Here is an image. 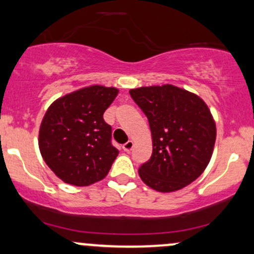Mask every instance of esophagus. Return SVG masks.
Masks as SVG:
<instances>
[{"label":"esophagus","mask_w":254,"mask_h":254,"mask_svg":"<svg viewBox=\"0 0 254 254\" xmlns=\"http://www.w3.org/2000/svg\"><path fill=\"white\" fill-rule=\"evenodd\" d=\"M122 148H124V150L126 152H129L130 150H132V148H133V141L132 140H128L126 144H124V146H122Z\"/></svg>","instance_id":"esophagus-1"}]
</instances>
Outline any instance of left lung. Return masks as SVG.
Returning <instances> with one entry per match:
<instances>
[{
	"label": "left lung",
	"mask_w": 254,
	"mask_h": 254,
	"mask_svg": "<svg viewBox=\"0 0 254 254\" xmlns=\"http://www.w3.org/2000/svg\"><path fill=\"white\" fill-rule=\"evenodd\" d=\"M130 97L149 120L152 155L139 167L151 189L173 192L191 184L211 161L217 128L197 94L173 84L139 87Z\"/></svg>",
	"instance_id": "left-lung-1"
}]
</instances>
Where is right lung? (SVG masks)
I'll list each match as a JSON object with an SVG mask.
<instances>
[{
    "label": "right lung",
    "instance_id": "1",
    "mask_svg": "<svg viewBox=\"0 0 254 254\" xmlns=\"http://www.w3.org/2000/svg\"><path fill=\"white\" fill-rule=\"evenodd\" d=\"M119 94L115 87H83L54 100L43 116L39 148L58 178L75 187L102 181L119 155L103 114Z\"/></svg>",
    "mask_w": 254,
    "mask_h": 254
}]
</instances>
